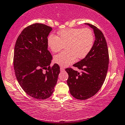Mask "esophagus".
<instances>
[{"instance_id":"esophagus-1","label":"esophagus","mask_w":125,"mask_h":125,"mask_svg":"<svg viewBox=\"0 0 125 125\" xmlns=\"http://www.w3.org/2000/svg\"><path fill=\"white\" fill-rule=\"evenodd\" d=\"M64 71H65L64 68H63V67H62V66H61V67H60V71L61 72H64Z\"/></svg>"}]
</instances>
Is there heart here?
<instances>
[{"label": "heart", "instance_id": "1", "mask_svg": "<svg viewBox=\"0 0 125 125\" xmlns=\"http://www.w3.org/2000/svg\"><path fill=\"white\" fill-rule=\"evenodd\" d=\"M58 37L51 35L48 37V46L52 52L60 51L64 45L66 51L54 56V61L65 66L74 62L76 58L81 59L88 55L92 48L94 35L88 28H68L58 32Z\"/></svg>", "mask_w": 125, "mask_h": 125}]
</instances>
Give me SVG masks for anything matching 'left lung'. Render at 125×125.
Instances as JSON below:
<instances>
[{
	"label": "left lung",
	"instance_id": "left-lung-1",
	"mask_svg": "<svg viewBox=\"0 0 125 125\" xmlns=\"http://www.w3.org/2000/svg\"><path fill=\"white\" fill-rule=\"evenodd\" d=\"M93 29L95 40L88 55L73 66L81 70V73L68 68L67 84L70 93L75 98L85 100L94 95L105 81L109 65V56L107 42L101 31L89 23Z\"/></svg>",
	"mask_w": 125,
	"mask_h": 125
}]
</instances>
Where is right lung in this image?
<instances>
[{
  "mask_svg": "<svg viewBox=\"0 0 125 125\" xmlns=\"http://www.w3.org/2000/svg\"><path fill=\"white\" fill-rule=\"evenodd\" d=\"M52 28L35 23L22 31L14 48L13 67L19 83L25 93L38 100L51 96L57 81L60 66H50L48 36Z\"/></svg>",
  "mask_w": 125,
  "mask_h": 125,
  "instance_id": "right-lung-1",
  "label": "right lung"
}]
</instances>
